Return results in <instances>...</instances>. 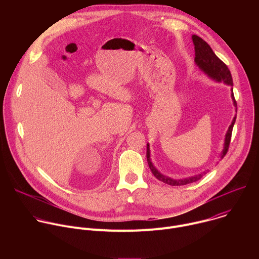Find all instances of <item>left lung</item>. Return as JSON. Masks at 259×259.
I'll use <instances>...</instances> for the list:
<instances>
[{
	"mask_svg": "<svg viewBox=\"0 0 259 259\" xmlns=\"http://www.w3.org/2000/svg\"><path fill=\"white\" fill-rule=\"evenodd\" d=\"M192 39L195 45V62L196 64L199 66V68L204 71L206 75L213 79L216 82H224L227 85H230L233 87V78L231 75V71L228 67V65L221 61L213 52V50L211 49V47L202 39L200 36H198L197 34H193ZM232 98L234 101V105L237 107V102L235 100V96H234V92H233V88H232ZM236 116L232 122V124L230 125L228 132L226 134V138H225V146L223 153H221L220 158L223 159L229 150L230 146V142H231V137H232V132H233V128H234V124L236 122ZM146 159H147V163H149V167L151 169V171L153 172L154 176L163 181L164 183L169 184V186H184V184L188 183H192L195 182L199 179H201V177L206 174V172L204 171L203 173L199 174V175H195V176H191L188 178H183V179H173L171 177L165 176L162 173H160L156 167L153 165L152 161H151V153H150V144H146Z\"/></svg>",
	"mask_w": 259,
	"mask_h": 259,
	"instance_id": "1",
	"label": "left lung"
}]
</instances>
